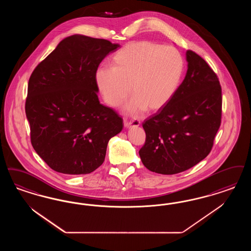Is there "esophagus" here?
Returning a JSON list of instances; mask_svg holds the SVG:
<instances>
[{"label":"esophagus","instance_id":"obj_1","mask_svg":"<svg viewBox=\"0 0 251 251\" xmlns=\"http://www.w3.org/2000/svg\"><path fill=\"white\" fill-rule=\"evenodd\" d=\"M140 125V121H136V120H133V121H129V122H126L125 121V126L127 128H131V127H138Z\"/></svg>","mask_w":251,"mask_h":251}]
</instances>
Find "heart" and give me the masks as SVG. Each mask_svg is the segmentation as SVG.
<instances>
[{
    "label": "heart",
    "mask_w": 251,
    "mask_h": 251,
    "mask_svg": "<svg viewBox=\"0 0 251 251\" xmlns=\"http://www.w3.org/2000/svg\"><path fill=\"white\" fill-rule=\"evenodd\" d=\"M110 65L95 72L97 88L112 107L121 105L130 90L133 97L125 106L130 115L165 106L178 89L184 71L179 51L151 41L127 44L113 55Z\"/></svg>",
    "instance_id": "heart-1"
}]
</instances>
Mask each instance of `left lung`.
I'll return each mask as SVG.
<instances>
[{"label": "left lung", "mask_w": 251, "mask_h": 251, "mask_svg": "<svg viewBox=\"0 0 251 251\" xmlns=\"http://www.w3.org/2000/svg\"><path fill=\"white\" fill-rule=\"evenodd\" d=\"M188 70L172 100L143 122L141 161L151 172L175 175L210 153L221 122V87L207 62L186 52Z\"/></svg>", "instance_id": "left-lung-1"}]
</instances>
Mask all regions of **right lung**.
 <instances>
[{"mask_svg":"<svg viewBox=\"0 0 251 251\" xmlns=\"http://www.w3.org/2000/svg\"><path fill=\"white\" fill-rule=\"evenodd\" d=\"M119 44L75 34L36 66L25 103L31 145L44 161L65 175H86L102 164L108 141L123 120L100 103L95 72Z\"/></svg>","mask_w":251,"mask_h":251,"instance_id":"add662e5","label":"right lung"}]
</instances>
